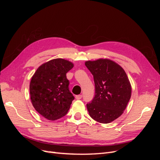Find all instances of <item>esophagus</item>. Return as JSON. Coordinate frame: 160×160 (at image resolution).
<instances>
[{
  "mask_svg": "<svg viewBox=\"0 0 160 160\" xmlns=\"http://www.w3.org/2000/svg\"><path fill=\"white\" fill-rule=\"evenodd\" d=\"M82 98V95H78L75 96V99H81Z\"/></svg>",
  "mask_w": 160,
  "mask_h": 160,
  "instance_id": "obj_1",
  "label": "esophagus"
}]
</instances>
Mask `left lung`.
<instances>
[{
  "instance_id": "left-lung-1",
  "label": "left lung",
  "mask_w": 160,
  "mask_h": 160,
  "mask_svg": "<svg viewBox=\"0 0 160 160\" xmlns=\"http://www.w3.org/2000/svg\"><path fill=\"white\" fill-rule=\"evenodd\" d=\"M85 66L93 75L95 94L87 104L96 122L109 123L122 115L132 95V86L124 69L113 61H88Z\"/></svg>"
}]
</instances>
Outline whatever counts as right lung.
I'll return each instance as SVG.
<instances>
[{"label": "right lung", "mask_w": 160, "mask_h": 160, "mask_svg": "<svg viewBox=\"0 0 160 160\" xmlns=\"http://www.w3.org/2000/svg\"><path fill=\"white\" fill-rule=\"evenodd\" d=\"M73 66L61 58L52 59L42 64L32 75L29 86L31 103L42 117L54 121L68 112L74 96L69 89L66 73Z\"/></svg>", "instance_id": "add662e5"}]
</instances>
